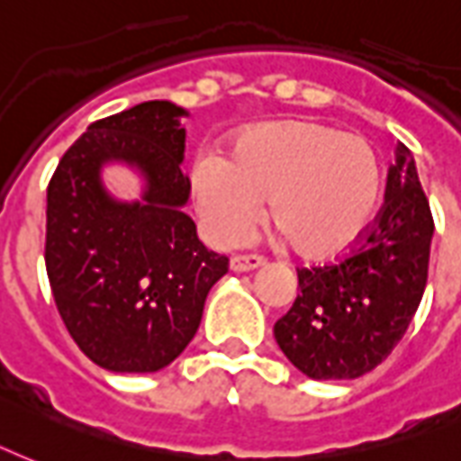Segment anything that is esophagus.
I'll return each mask as SVG.
<instances>
[{
	"label": "esophagus",
	"instance_id": "34e87169",
	"mask_svg": "<svg viewBox=\"0 0 461 461\" xmlns=\"http://www.w3.org/2000/svg\"><path fill=\"white\" fill-rule=\"evenodd\" d=\"M266 264L264 257H254V254H237V257L230 258V268L234 274H244V271H254V268H261Z\"/></svg>",
	"mask_w": 461,
	"mask_h": 461
}]
</instances>
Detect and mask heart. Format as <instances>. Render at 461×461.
<instances>
[{
    "label": "heart",
    "instance_id": "obj_1",
    "mask_svg": "<svg viewBox=\"0 0 461 461\" xmlns=\"http://www.w3.org/2000/svg\"><path fill=\"white\" fill-rule=\"evenodd\" d=\"M190 190L207 230L240 244L264 212L300 257L325 261L361 240L384 197V168L369 139L317 119L251 126L227 158L204 153Z\"/></svg>",
    "mask_w": 461,
    "mask_h": 461
}]
</instances>
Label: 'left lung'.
<instances>
[{
	"label": "left lung",
	"instance_id": "8db88e82",
	"mask_svg": "<svg viewBox=\"0 0 461 461\" xmlns=\"http://www.w3.org/2000/svg\"><path fill=\"white\" fill-rule=\"evenodd\" d=\"M435 221L408 146L388 168L386 203L342 261L298 268V298L274 325L293 366L317 381L359 378L403 339L420 305Z\"/></svg>",
	"mask_w": 461,
	"mask_h": 461
}]
</instances>
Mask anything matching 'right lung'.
<instances>
[{"label": "right lung", "mask_w": 461, "mask_h": 461, "mask_svg": "<svg viewBox=\"0 0 461 461\" xmlns=\"http://www.w3.org/2000/svg\"><path fill=\"white\" fill-rule=\"evenodd\" d=\"M187 112L141 102L92 122L58 163L46 207V271L58 312L97 366L151 374L195 337L207 293L230 258L197 240L183 207L190 180ZM119 160L147 180L141 201L122 203L101 185V166Z\"/></svg>", "instance_id": "right-lung-1"}]
</instances>
